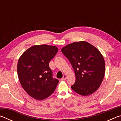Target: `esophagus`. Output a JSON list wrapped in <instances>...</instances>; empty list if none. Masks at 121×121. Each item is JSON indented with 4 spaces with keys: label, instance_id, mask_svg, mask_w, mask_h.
Instances as JSON below:
<instances>
[{
    "label": "esophagus",
    "instance_id": "1",
    "mask_svg": "<svg viewBox=\"0 0 121 121\" xmlns=\"http://www.w3.org/2000/svg\"><path fill=\"white\" fill-rule=\"evenodd\" d=\"M66 78H67V76L65 75H63V77L62 78V81H65V79H66Z\"/></svg>",
    "mask_w": 121,
    "mask_h": 121
}]
</instances>
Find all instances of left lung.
<instances>
[{
	"instance_id": "left-lung-1",
	"label": "left lung",
	"mask_w": 121,
	"mask_h": 121,
	"mask_svg": "<svg viewBox=\"0 0 121 121\" xmlns=\"http://www.w3.org/2000/svg\"><path fill=\"white\" fill-rule=\"evenodd\" d=\"M61 52L75 71L76 81L71 89L83 96L97 91L103 81L105 71V60L99 51L83 41L67 45Z\"/></svg>"
}]
</instances>
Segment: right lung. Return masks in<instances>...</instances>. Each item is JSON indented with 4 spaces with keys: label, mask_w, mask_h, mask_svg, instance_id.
I'll use <instances>...</instances> for the list:
<instances>
[{
    "label": "right lung",
    "mask_w": 121,
    "mask_h": 121,
    "mask_svg": "<svg viewBox=\"0 0 121 121\" xmlns=\"http://www.w3.org/2000/svg\"><path fill=\"white\" fill-rule=\"evenodd\" d=\"M58 51L56 46L34 45L19 59L17 74L22 87L37 100H43L54 92L59 80L53 77L50 61Z\"/></svg>",
    "instance_id": "1"
}]
</instances>
